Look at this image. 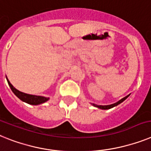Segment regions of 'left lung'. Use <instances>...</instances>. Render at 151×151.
<instances>
[{"instance_id": "1", "label": "left lung", "mask_w": 151, "mask_h": 151, "mask_svg": "<svg viewBox=\"0 0 151 151\" xmlns=\"http://www.w3.org/2000/svg\"><path fill=\"white\" fill-rule=\"evenodd\" d=\"M129 96H130V94H128L127 96H126V97H123L122 99H121L120 101H118L117 102H116V103L112 104H110V105H97V104H91L93 105V107H97V108L101 109V110H108V109H111V108H112V107H116V106H117L118 104H120L122 103L123 101H124L125 100H126L127 98L129 97Z\"/></svg>"}]
</instances>
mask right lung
Listing matches in <instances>:
<instances>
[{"label":"right lung","instance_id":"1","mask_svg":"<svg viewBox=\"0 0 151 151\" xmlns=\"http://www.w3.org/2000/svg\"><path fill=\"white\" fill-rule=\"evenodd\" d=\"M7 81V83H8L9 86L11 87V91H13V93H14L19 99L21 100L22 101L25 102L27 104H29L31 105H38L41 104L43 103H45L48 100L50 99L49 97H43V96H37V95H33V94H28V93H23L21 91H18L14 87L12 84L11 83V82L9 81V80L7 79V78L6 77Z\"/></svg>","mask_w":151,"mask_h":151}]
</instances>
